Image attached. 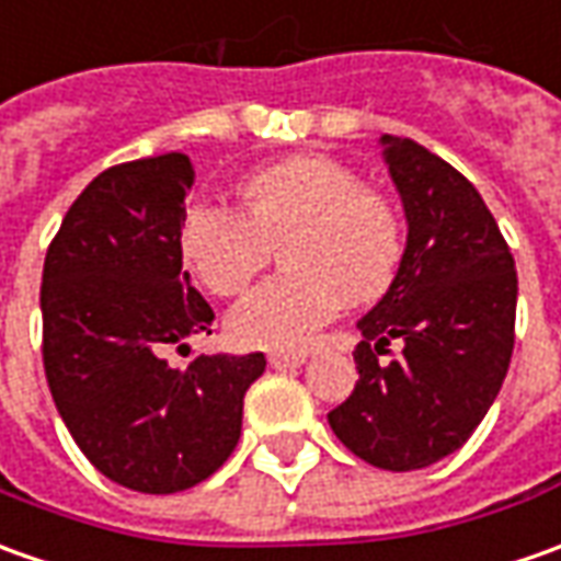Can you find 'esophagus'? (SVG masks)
<instances>
[{
	"mask_svg": "<svg viewBox=\"0 0 561 561\" xmlns=\"http://www.w3.org/2000/svg\"><path fill=\"white\" fill-rule=\"evenodd\" d=\"M266 359H270V365H273V368L288 371V368H300V365L307 362V356H304V353H270Z\"/></svg>",
	"mask_w": 561,
	"mask_h": 561,
	"instance_id": "esophagus-1",
	"label": "esophagus"
}]
</instances>
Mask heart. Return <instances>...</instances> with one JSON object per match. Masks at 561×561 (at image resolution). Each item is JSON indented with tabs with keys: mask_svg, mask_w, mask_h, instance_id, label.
Instances as JSON below:
<instances>
[{
	"mask_svg": "<svg viewBox=\"0 0 561 561\" xmlns=\"http://www.w3.org/2000/svg\"><path fill=\"white\" fill-rule=\"evenodd\" d=\"M236 211L190 202L178 245L196 279L217 297L239 295L270 245L282 273L257 285L230 312V334L245 346L297 353L350 304H368L396 279L405 236L392 202L329 156H291L254 171L239 186Z\"/></svg>",
	"mask_w": 561,
	"mask_h": 561,
	"instance_id": "obj_1",
	"label": "heart"
}]
</instances>
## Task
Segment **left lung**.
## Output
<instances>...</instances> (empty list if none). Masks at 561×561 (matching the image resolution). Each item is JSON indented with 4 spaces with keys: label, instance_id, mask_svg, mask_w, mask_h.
<instances>
[{
    "label": "left lung",
    "instance_id": "8db88e82",
    "mask_svg": "<svg viewBox=\"0 0 561 561\" xmlns=\"http://www.w3.org/2000/svg\"><path fill=\"white\" fill-rule=\"evenodd\" d=\"M409 242L390 291L359 319L356 390L329 414L365 463L409 472L457 451L504 383L516 264L476 186L411 137H380ZM390 340L403 344L383 363Z\"/></svg>",
    "mask_w": 561,
    "mask_h": 561
}]
</instances>
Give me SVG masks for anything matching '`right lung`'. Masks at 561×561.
Segmentation results:
<instances>
[{"instance_id":"add662e5","label":"right lung","mask_w":561,"mask_h":561,"mask_svg":"<svg viewBox=\"0 0 561 561\" xmlns=\"http://www.w3.org/2000/svg\"><path fill=\"white\" fill-rule=\"evenodd\" d=\"M193 165L184 152L101 171L72 202L42 270V362L82 455L144 494L193 489L232 455L264 353L165 359L215 310L190 285L178 227Z\"/></svg>"}]
</instances>
